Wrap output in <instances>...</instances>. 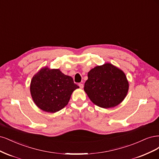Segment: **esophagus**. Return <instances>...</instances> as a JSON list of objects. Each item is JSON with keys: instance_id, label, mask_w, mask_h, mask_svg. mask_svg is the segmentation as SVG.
Wrapping results in <instances>:
<instances>
[{"instance_id": "1", "label": "esophagus", "mask_w": 159, "mask_h": 159, "mask_svg": "<svg viewBox=\"0 0 159 159\" xmlns=\"http://www.w3.org/2000/svg\"><path fill=\"white\" fill-rule=\"evenodd\" d=\"M79 87L80 89H83V87H84V84H83V83H79Z\"/></svg>"}]
</instances>
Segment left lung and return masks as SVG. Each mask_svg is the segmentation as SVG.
<instances>
[{
	"instance_id": "obj_1",
	"label": "left lung",
	"mask_w": 159,
	"mask_h": 159,
	"mask_svg": "<svg viewBox=\"0 0 159 159\" xmlns=\"http://www.w3.org/2000/svg\"><path fill=\"white\" fill-rule=\"evenodd\" d=\"M84 90L94 104L110 108L124 100L129 90V83L121 69L107 63L89 71Z\"/></svg>"
}]
</instances>
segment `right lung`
Listing matches in <instances>:
<instances>
[{
	"label": "right lung",
	"instance_id": "1",
	"mask_svg": "<svg viewBox=\"0 0 159 159\" xmlns=\"http://www.w3.org/2000/svg\"><path fill=\"white\" fill-rule=\"evenodd\" d=\"M79 88L71 76L45 66L33 76L30 93L39 108L55 113L67 105L73 92Z\"/></svg>",
	"mask_w": 159,
	"mask_h": 159
}]
</instances>
